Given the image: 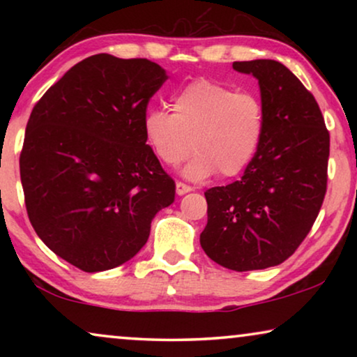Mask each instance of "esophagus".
<instances>
[{
    "mask_svg": "<svg viewBox=\"0 0 357 357\" xmlns=\"http://www.w3.org/2000/svg\"><path fill=\"white\" fill-rule=\"evenodd\" d=\"M175 190H177V195H185V193L192 192L193 188L190 187V185L183 183V182H177V183H175Z\"/></svg>",
    "mask_w": 357,
    "mask_h": 357,
    "instance_id": "1",
    "label": "esophagus"
}]
</instances>
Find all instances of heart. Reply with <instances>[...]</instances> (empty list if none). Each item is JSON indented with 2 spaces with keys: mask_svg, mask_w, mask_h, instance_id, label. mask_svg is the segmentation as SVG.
<instances>
[{
  "mask_svg": "<svg viewBox=\"0 0 357 357\" xmlns=\"http://www.w3.org/2000/svg\"><path fill=\"white\" fill-rule=\"evenodd\" d=\"M143 136L160 164L177 167L197 153L185 175L203 180L219 174L236 177L253 162L265 136V107L253 92H237L209 79H197L172 99V112L149 109Z\"/></svg>",
  "mask_w": 357,
  "mask_h": 357,
  "instance_id": "1",
  "label": "heart"
}]
</instances>
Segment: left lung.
Wrapping results in <instances>:
<instances>
[{
	"label": "left lung",
	"mask_w": 357,
	"mask_h": 357,
	"mask_svg": "<svg viewBox=\"0 0 357 357\" xmlns=\"http://www.w3.org/2000/svg\"><path fill=\"white\" fill-rule=\"evenodd\" d=\"M258 79L265 136L241 180L204 192L206 255L234 271L287 260L310 232L326 193L330 133L315 97L275 60L234 61Z\"/></svg>",
	"instance_id": "obj_1"
}]
</instances>
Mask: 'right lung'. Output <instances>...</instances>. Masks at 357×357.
Instances as JSON below:
<instances>
[{"mask_svg":"<svg viewBox=\"0 0 357 357\" xmlns=\"http://www.w3.org/2000/svg\"><path fill=\"white\" fill-rule=\"evenodd\" d=\"M167 79L158 63L92 55L29 116L19 158L27 216L42 242L86 273L138 253L175 182L146 144L143 115Z\"/></svg>","mask_w":357,"mask_h":357,"instance_id":"obj_1","label":"right lung"}]
</instances>
